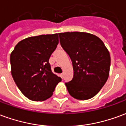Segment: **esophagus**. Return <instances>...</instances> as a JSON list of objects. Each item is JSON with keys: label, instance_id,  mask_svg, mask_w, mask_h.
Returning a JSON list of instances; mask_svg holds the SVG:
<instances>
[{"label": "esophagus", "instance_id": "esophagus-1", "mask_svg": "<svg viewBox=\"0 0 126 126\" xmlns=\"http://www.w3.org/2000/svg\"><path fill=\"white\" fill-rule=\"evenodd\" d=\"M60 76H61V78L63 79V74H60Z\"/></svg>", "mask_w": 126, "mask_h": 126}]
</instances>
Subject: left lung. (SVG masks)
Wrapping results in <instances>:
<instances>
[{
	"label": "left lung",
	"mask_w": 126,
	"mask_h": 126,
	"mask_svg": "<svg viewBox=\"0 0 126 126\" xmlns=\"http://www.w3.org/2000/svg\"><path fill=\"white\" fill-rule=\"evenodd\" d=\"M61 47L69 56L74 78L65 85L69 94L78 100L90 99L108 79L109 52L98 37L86 32L59 33Z\"/></svg>",
	"instance_id": "obj_1"
}]
</instances>
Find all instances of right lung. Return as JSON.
<instances>
[{
  "instance_id": "right-lung-1",
  "label": "right lung",
  "mask_w": 126,
  "mask_h": 126,
  "mask_svg": "<svg viewBox=\"0 0 126 126\" xmlns=\"http://www.w3.org/2000/svg\"><path fill=\"white\" fill-rule=\"evenodd\" d=\"M58 44V33L32 36L19 42L11 53L13 78L30 100H47L61 81L52 73L48 62Z\"/></svg>"
}]
</instances>
